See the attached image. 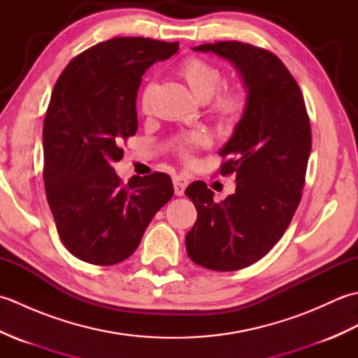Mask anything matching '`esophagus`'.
Returning a JSON list of instances; mask_svg holds the SVG:
<instances>
[{
	"label": "esophagus",
	"instance_id": "obj_1",
	"mask_svg": "<svg viewBox=\"0 0 358 358\" xmlns=\"http://www.w3.org/2000/svg\"><path fill=\"white\" fill-rule=\"evenodd\" d=\"M189 185V180L183 175H175L173 177V189H175V195L183 196L185 195V189Z\"/></svg>",
	"mask_w": 358,
	"mask_h": 358
}]
</instances>
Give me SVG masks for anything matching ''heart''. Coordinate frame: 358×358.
<instances>
[{"instance_id": "obj_1", "label": "heart", "mask_w": 358, "mask_h": 358, "mask_svg": "<svg viewBox=\"0 0 358 358\" xmlns=\"http://www.w3.org/2000/svg\"><path fill=\"white\" fill-rule=\"evenodd\" d=\"M180 75L186 81L189 89L192 90V94L201 101H208L209 98L217 92V89L223 81V75L220 72L218 67L201 58L186 59L180 67ZM150 94L152 86L144 87L140 98V106L143 112L149 110ZM245 106L246 96L240 87H226L217 95L214 106H212V110L215 112V115L220 120L234 121L241 115V112L245 110ZM208 141L209 140L206 134L191 132L187 135H183L178 140V150L185 157H189L196 148L206 146Z\"/></svg>"}]
</instances>
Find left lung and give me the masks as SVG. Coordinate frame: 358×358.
Listing matches in <instances>:
<instances>
[{"label": "left lung", "mask_w": 358, "mask_h": 358, "mask_svg": "<svg viewBox=\"0 0 358 358\" xmlns=\"http://www.w3.org/2000/svg\"><path fill=\"white\" fill-rule=\"evenodd\" d=\"M229 62L246 89L234 134L218 150L229 157L220 173L235 175V192L214 201L203 181L186 195L199 212L186 234L191 260L206 269H243L281 238L301 200L310 154V124L301 90L273 53L238 41L194 48Z\"/></svg>", "instance_id": "left-lung-1"}]
</instances>
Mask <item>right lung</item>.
Segmentation results:
<instances>
[{
  "instance_id": "right-lung-1",
  "label": "right lung",
  "mask_w": 358,
  "mask_h": 358,
  "mask_svg": "<svg viewBox=\"0 0 358 358\" xmlns=\"http://www.w3.org/2000/svg\"><path fill=\"white\" fill-rule=\"evenodd\" d=\"M177 50L178 43L112 38L75 57L53 87L43 126L45 196L63 245L83 262H124L172 199L167 173L134 175L124 186L112 164L138 127L141 77Z\"/></svg>"
}]
</instances>
